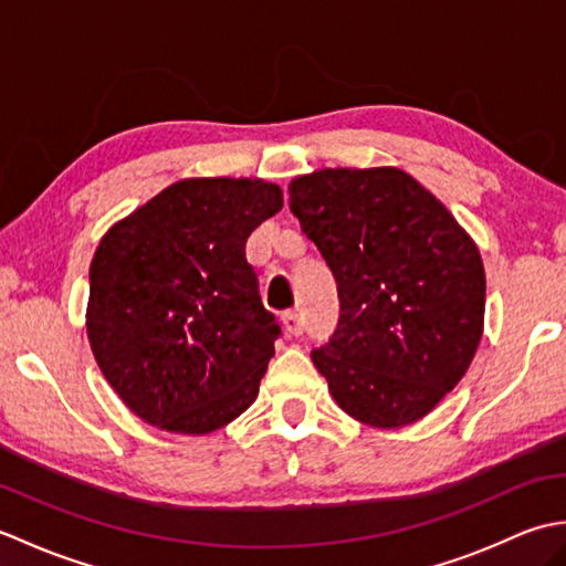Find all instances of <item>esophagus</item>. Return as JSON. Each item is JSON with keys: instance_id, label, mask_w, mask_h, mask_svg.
Instances as JSON below:
<instances>
[{"instance_id": "34e87169", "label": "esophagus", "mask_w": 566, "mask_h": 566, "mask_svg": "<svg viewBox=\"0 0 566 566\" xmlns=\"http://www.w3.org/2000/svg\"><path fill=\"white\" fill-rule=\"evenodd\" d=\"M284 331L290 335H302L304 333V316L298 311H284Z\"/></svg>"}]
</instances>
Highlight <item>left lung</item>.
Instances as JSON below:
<instances>
[{
	"instance_id": "obj_1",
	"label": "left lung",
	"mask_w": 566,
	"mask_h": 566,
	"mask_svg": "<svg viewBox=\"0 0 566 566\" xmlns=\"http://www.w3.org/2000/svg\"><path fill=\"white\" fill-rule=\"evenodd\" d=\"M290 209L338 284V328L311 353L333 399L371 428L416 423L457 387L482 340L474 240L396 167L296 177Z\"/></svg>"
}]
</instances>
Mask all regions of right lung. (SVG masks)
<instances>
[{
    "label": "right lung",
    "mask_w": 566,
    "mask_h": 566,
    "mask_svg": "<svg viewBox=\"0 0 566 566\" xmlns=\"http://www.w3.org/2000/svg\"><path fill=\"white\" fill-rule=\"evenodd\" d=\"M282 209L262 179H182L116 223L90 264L97 365L146 423L203 436L255 401L282 335L245 243Z\"/></svg>",
    "instance_id": "add662e5"
}]
</instances>
